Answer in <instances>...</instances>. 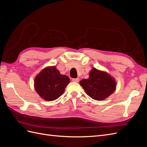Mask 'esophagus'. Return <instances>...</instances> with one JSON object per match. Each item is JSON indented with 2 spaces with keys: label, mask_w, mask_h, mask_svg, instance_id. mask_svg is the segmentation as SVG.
Returning <instances> with one entry per match:
<instances>
[{
  "label": "esophagus",
  "mask_w": 147,
  "mask_h": 147,
  "mask_svg": "<svg viewBox=\"0 0 147 147\" xmlns=\"http://www.w3.org/2000/svg\"><path fill=\"white\" fill-rule=\"evenodd\" d=\"M72 82H79V78H73L72 79Z\"/></svg>",
  "instance_id": "obj_1"
}]
</instances>
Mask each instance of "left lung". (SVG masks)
<instances>
[{
  "instance_id": "1",
  "label": "left lung",
  "mask_w": 147,
  "mask_h": 147,
  "mask_svg": "<svg viewBox=\"0 0 147 147\" xmlns=\"http://www.w3.org/2000/svg\"><path fill=\"white\" fill-rule=\"evenodd\" d=\"M86 94L96 100H103L112 94L117 88L116 80L105 71L92 68L89 78L80 82Z\"/></svg>"
}]
</instances>
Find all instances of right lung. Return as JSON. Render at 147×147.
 Returning a JSON list of instances; mask_svg holds the SVG:
<instances>
[{
	"instance_id": "1",
	"label": "right lung",
	"mask_w": 147,
	"mask_h": 147,
	"mask_svg": "<svg viewBox=\"0 0 147 147\" xmlns=\"http://www.w3.org/2000/svg\"><path fill=\"white\" fill-rule=\"evenodd\" d=\"M70 82L65 75L60 74L55 66H47L34 78V89L42 99L53 101L59 97Z\"/></svg>"
}]
</instances>
